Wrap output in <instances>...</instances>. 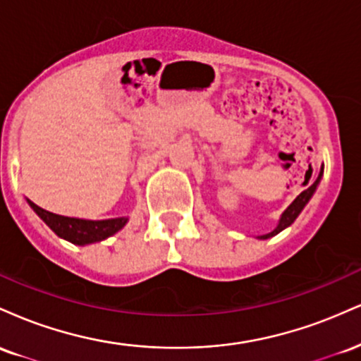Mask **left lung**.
<instances>
[{
    "label": "left lung",
    "instance_id": "left-lung-1",
    "mask_svg": "<svg viewBox=\"0 0 361 361\" xmlns=\"http://www.w3.org/2000/svg\"><path fill=\"white\" fill-rule=\"evenodd\" d=\"M322 173H324V164H322V166H321V171H319V176L316 178V181H314V183L310 185L307 190H304V192H302L299 197H297L295 200H293L292 204H290L287 209L283 210V214L280 215L279 224H276L275 229H273L271 233H268V234L258 235V239H270V238H273V235H276L279 233H281V231H283V229H287V227L292 226L293 221H295V219L300 215L302 210H304V207L309 204V200H310V198H312V195L316 193L317 186H319V183H321Z\"/></svg>",
    "mask_w": 361,
    "mask_h": 361
}]
</instances>
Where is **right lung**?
Wrapping results in <instances>:
<instances>
[{
	"label": "right lung",
	"instance_id": "1",
	"mask_svg": "<svg viewBox=\"0 0 361 361\" xmlns=\"http://www.w3.org/2000/svg\"><path fill=\"white\" fill-rule=\"evenodd\" d=\"M27 204L30 209L42 219L45 226L52 231L54 234L59 235L61 239L76 244V246H86V244L100 243L109 239L110 235L117 234L120 229L126 227L128 217H115L103 219V221H90V219L66 217V215H57L49 212V210L40 209L34 202L27 198Z\"/></svg>",
	"mask_w": 361,
	"mask_h": 361
}]
</instances>
